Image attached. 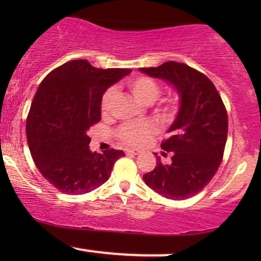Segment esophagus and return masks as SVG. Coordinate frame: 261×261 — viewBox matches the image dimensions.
<instances>
[{
    "mask_svg": "<svg viewBox=\"0 0 261 261\" xmlns=\"http://www.w3.org/2000/svg\"><path fill=\"white\" fill-rule=\"evenodd\" d=\"M125 153L137 155V154L141 153V151H140V149H136V148H134V149L133 148H126V149H125Z\"/></svg>",
    "mask_w": 261,
    "mask_h": 261,
    "instance_id": "1",
    "label": "esophagus"
}]
</instances>
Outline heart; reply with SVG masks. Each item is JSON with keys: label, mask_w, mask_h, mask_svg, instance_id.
I'll return each mask as SVG.
<instances>
[{"label": "heart", "mask_w": 261, "mask_h": 261, "mask_svg": "<svg viewBox=\"0 0 261 261\" xmlns=\"http://www.w3.org/2000/svg\"><path fill=\"white\" fill-rule=\"evenodd\" d=\"M126 86L128 91L133 93L140 103L152 104L157 99L161 93V86L154 80L146 76H136L127 80ZM116 98V91L114 88H109L104 93L100 101V109L103 115H108L112 109V106ZM176 107V97H170L164 101L163 112L167 115L172 114ZM154 133V127L149 122H133V124H125L119 130V139L122 142L130 146H141L147 141L151 135Z\"/></svg>", "instance_id": "heart-1"}]
</instances>
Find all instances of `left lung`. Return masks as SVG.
Wrapping results in <instances>:
<instances>
[{
    "label": "left lung",
    "instance_id": "8db88e82",
    "mask_svg": "<svg viewBox=\"0 0 261 261\" xmlns=\"http://www.w3.org/2000/svg\"><path fill=\"white\" fill-rule=\"evenodd\" d=\"M140 71L166 81L179 95L170 137L161 145L172 152V163L164 166L157 158L143 181L167 199H189L208 184L222 161L228 133L226 108L214 83L190 66L167 61Z\"/></svg>",
    "mask_w": 261,
    "mask_h": 261
}]
</instances>
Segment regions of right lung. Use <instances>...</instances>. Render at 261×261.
Returning <instances> with one entry per match:
<instances>
[{
	"mask_svg": "<svg viewBox=\"0 0 261 261\" xmlns=\"http://www.w3.org/2000/svg\"><path fill=\"white\" fill-rule=\"evenodd\" d=\"M127 68H97L73 60L51 71L38 87L27 119V140L37 168L64 194H86L110 178L122 151L89 149L88 130L100 121L106 91Z\"/></svg>",
	"mask_w": 261,
	"mask_h": 261,
	"instance_id": "add662e5",
	"label": "right lung"
}]
</instances>
